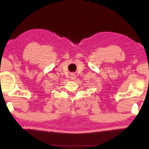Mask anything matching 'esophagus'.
I'll return each instance as SVG.
<instances>
[{
	"label": "esophagus",
	"instance_id": "esophagus-1",
	"mask_svg": "<svg viewBox=\"0 0 149 149\" xmlns=\"http://www.w3.org/2000/svg\"><path fill=\"white\" fill-rule=\"evenodd\" d=\"M75 78H76V77H75V75L74 74H71V79H74Z\"/></svg>",
	"mask_w": 149,
	"mask_h": 149
}]
</instances>
